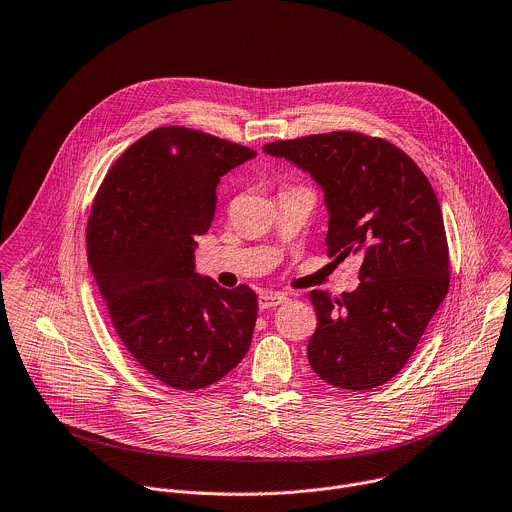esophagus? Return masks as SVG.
<instances>
[{
	"mask_svg": "<svg viewBox=\"0 0 512 512\" xmlns=\"http://www.w3.org/2000/svg\"><path fill=\"white\" fill-rule=\"evenodd\" d=\"M283 301H287V297L283 293H271V291H265L259 295V307L261 309H271V307H277L281 305Z\"/></svg>",
	"mask_w": 512,
	"mask_h": 512,
	"instance_id": "esophagus-1",
	"label": "esophagus"
}]
</instances>
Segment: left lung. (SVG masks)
<instances>
[{
	"label": "left lung",
	"mask_w": 512,
	"mask_h": 512,
	"mask_svg": "<svg viewBox=\"0 0 512 512\" xmlns=\"http://www.w3.org/2000/svg\"><path fill=\"white\" fill-rule=\"evenodd\" d=\"M263 152L293 162L321 187L327 255L362 261L354 291L309 295L317 313L307 344L313 372L344 390L386 384L414 354L450 285L432 185L404 150L350 130L269 142Z\"/></svg>",
	"instance_id": "1"
}]
</instances>
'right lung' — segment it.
Listing matches in <instances>:
<instances>
[{
	"instance_id": "add662e5",
	"label": "right lung",
	"mask_w": 512,
	"mask_h": 512,
	"mask_svg": "<svg viewBox=\"0 0 512 512\" xmlns=\"http://www.w3.org/2000/svg\"><path fill=\"white\" fill-rule=\"evenodd\" d=\"M255 150L162 126L112 164L94 199L86 249L108 315L130 356L158 382L201 390L247 354L257 295L195 271V237L215 217L217 187Z\"/></svg>"
}]
</instances>
